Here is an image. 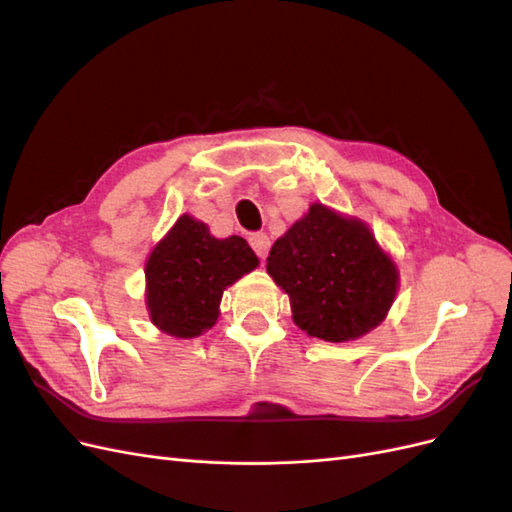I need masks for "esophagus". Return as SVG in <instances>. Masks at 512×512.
Masks as SVG:
<instances>
[{
  "instance_id": "esophagus-1",
  "label": "esophagus",
  "mask_w": 512,
  "mask_h": 512,
  "mask_svg": "<svg viewBox=\"0 0 512 512\" xmlns=\"http://www.w3.org/2000/svg\"><path fill=\"white\" fill-rule=\"evenodd\" d=\"M250 245L254 247V252L260 258H267L269 247H271V239L265 235V232H254V235L250 237Z\"/></svg>"
}]
</instances>
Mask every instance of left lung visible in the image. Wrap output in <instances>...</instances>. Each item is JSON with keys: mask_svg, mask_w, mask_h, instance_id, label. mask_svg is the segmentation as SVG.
I'll return each mask as SVG.
<instances>
[{"mask_svg": "<svg viewBox=\"0 0 512 512\" xmlns=\"http://www.w3.org/2000/svg\"><path fill=\"white\" fill-rule=\"evenodd\" d=\"M267 273L290 297L294 324L333 344L376 329L399 286L369 226L318 203L273 243Z\"/></svg>", "mask_w": 512, "mask_h": 512, "instance_id": "1", "label": "left lung"}]
</instances>
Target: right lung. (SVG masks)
I'll return each mask as SVG.
<instances>
[{
  "label": "right lung",
  "mask_w": 512,
  "mask_h": 512,
  "mask_svg": "<svg viewBox=\"0 0 512 512\" xmlns=\"http://www.w3.org/2000/svg\"><path fill=\"white\" fill-rule=\"evenodd\" d=\"M256 267L243 237L215 239L207 224L183 213L147 258L149 318L173 337H198L218 320L224 290Z\"/></svg>",
  "instance_id": "right-lung-1"
}]
</instances>
